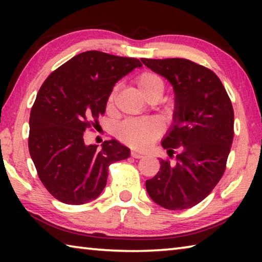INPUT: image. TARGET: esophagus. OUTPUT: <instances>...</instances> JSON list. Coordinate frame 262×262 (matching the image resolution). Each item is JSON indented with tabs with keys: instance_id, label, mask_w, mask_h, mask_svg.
<instances>
[{
	"instance_id": "34e87169",
	"label": "esophagus",
	"mask_w": 262,
	"mask_h": 262,
	"mask_svg": "<svg viewBox=\"0 0 262 262\" xmlns=\"http://www.w3.org/2000/svg\"><path fill=\"white\" fill-rule=\"evenodd\" d=\"M130 156L133 157V158H143V155L142 154H139V152H135V151H133V152H130Z\"/></svg>"
}]
</instances>
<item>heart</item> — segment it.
Here are the masks:
<instances>
[{
	"label": "heart",
	"mask_w": 262,
	"mask_h": 262,
	"mask_svg": "<svg viewBox=\"0 0 262 262\" xmlns=\"http://www.w3.org/2000/svg\"><path fill=\"white\" fill-rule=\"evenodd\" d=\"M133 83L135 84L140 94L149 101H156L161 98L165 90V83L162 77L152 72H142L137 74L133 79ZM117 92L118 88L114 86L106 99L105 107L108 113L113 112L114 110ZM174 111V101H168L166 104V112L168 115L173 117ZM162 132L163 127L156 119H128L117 127L115 135L122 143L129 145L130 148L145 149L162 135Z\"/></svg>",
	"instance_id": "heart-1"
}]
</instances>
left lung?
<instances>
[{
	"label": "left lung",
	"instance_id": "8db88e82",
	"mask_svg": "<svg viewBox=\"0 0 262 262\" xmlns=\"http://www.w3.org/2000/svg\"><path fill=\"white\" fill-rule=\"evenodd\" d=\"M152 72L167 78L176 92L174 123L163 140L170 159L145 181L149 196L163 208L181 210L206 199L219 184L233 141L231 99L219 76L187 59H142Z\"/></svg>",
	"mask_w": 262,
	"mask_h": 262
}]
</instances>
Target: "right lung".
<instances>
[{"label":"right lung","instance_id":"right-lung-1","mask_svg":"<svg viewBox=\"0 0 262 262\" xmlns=\"http://www.w3.org/2000/svg\"><path fill=\"white\" fill-rule=\"evenodd\" d=\"M136 67L135 57L88 51L55 69L39 89L30 113L29 151L39 179L56 200L83 205L98 198L111 164L129 156L115 140L103 148L84 143V132L99 125L117 81Z\"/></svg>","mask_w":262,"mask_h":262}]
</instances>
